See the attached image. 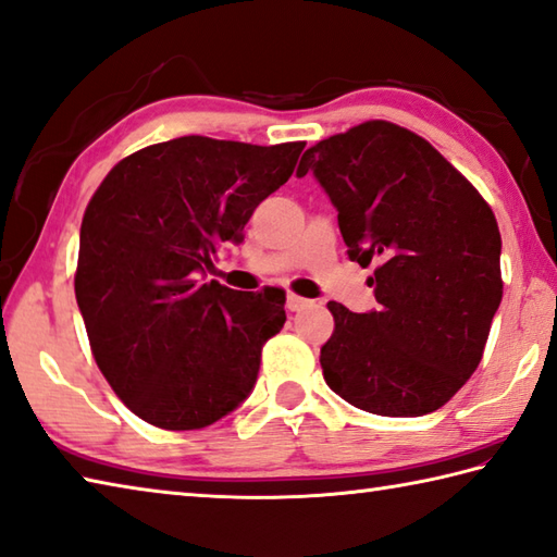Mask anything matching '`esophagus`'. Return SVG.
<instances>
[{
	"instance_id": "34e87169",
	"label": "esophagus",
	"mask_w": 557,
	"mask_h": 557,
	"mask_svg": "<svg viewBox=\"0 0 557 557\" xmlns=\"http://www.w3.org/2000/svg\"><path fill=\"white\" fill-rule=\"evenodd\" d=\"M307 299H304V297H299V294H287V309L289 311H299V309H304V307H307Z\"/></svg>"
}]
</instances>
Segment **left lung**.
<instances>
[{
    "label": "left lung",
    "instance_id": "1",
    "mask_svg": "<svg viewBox=\"0 0 557 557\" xmlns=\"http://www.w3.org/2000/svg\"><path fill=\"white\" fill-rule=\"evenodd\" d=\"M309 171L335 205L347 256L376 265V311L329 301L325 384L374 416H428L481 364L503 301L495 214L428 139L388 120L321 139L297 176Z\"/></svg>",
    "mask_w": 557,
    "mask_h": 557
}]
</instances>
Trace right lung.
Here are the masks:
<instances>
[{
  "mask_svg": "<svg viewBox=\"0 0 557 557\" xmlns=\"http://www.w3.org/2000/svg\"><path fill=\"white\" fill-rule=\"evenodd\" d=\"M304 141L258 147L188 135L117 161L86 205L74 292L98 369L161 430H200L253 388L285 325V294L236 292L205 268L244 242Z\"/></svg>",
  "mask_w": 557,
  "mask_h": 557,
  "instance_id": "right-lung-1",
  "label": "right lung"
}]
</instances>
